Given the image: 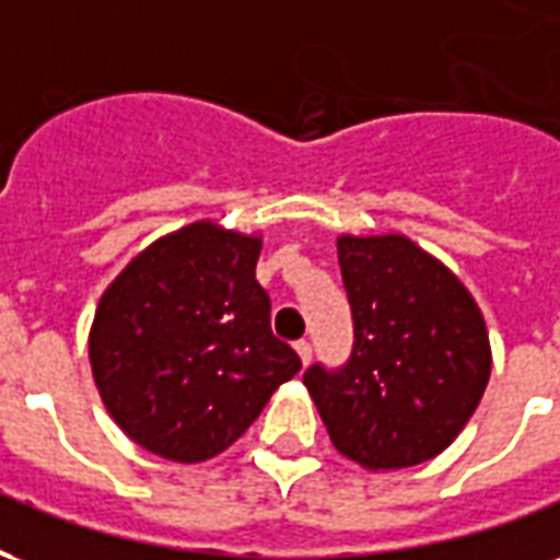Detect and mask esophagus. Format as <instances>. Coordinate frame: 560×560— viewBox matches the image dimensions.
I'll list each match as a JSON object with an SVG mask.
<instances>
[{"mask_svg": "<svg viewBox=\"0 0 560 560\" xmlns=\"http://www.w3.org/2000/svg\"><path fill=\"white\" fill-rule=\"evenodd\" d=\"M296 353H300V360H303V365L312 363V345L308 341H296Z\"/></svg>", "mask_w": 560, "mask_h": 560, "instance_id": "1", "label": "esophagus"}]
</instances>
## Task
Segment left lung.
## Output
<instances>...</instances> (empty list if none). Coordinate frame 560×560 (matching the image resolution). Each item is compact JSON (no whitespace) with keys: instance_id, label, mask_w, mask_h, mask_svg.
I'll return each instance as SVG.
<instances>
[{"instance_id":"obj_1","label":"left lung","mask_w":560,"mask_h":560,"mask_svg":"<svg viewBox=\"0 0 560 560\" xmlns=\"http://www.w3.org/2000/svg\"><path fill=\"white\" fill-rule=\"evenodd\" d=\"M353 348L339 369L308 365L329 441L369 470L420 465L453 444L492 372L474 296L408 236H339Z\"/></svg>"}]
</instances>
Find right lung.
I'll list each match as a JSON object with an SVG mask.
<instances>
[{"label":"right lung","mask_w":560,"mask_h":560,"mask_svg":"<svg viewBox=\"0 0 560 560\" xmlns=\"http://www.w3.org/2000/svg\"><path fill=\"white\" fill-rule=\"evenodd\" d=\"M260 236L195 221L143 248L104 291L90 363L104 408L149 453L203 462L260 417L303 363L272 336Z\"/></svg>","instance_id":"obj_1"}]
</instances>
